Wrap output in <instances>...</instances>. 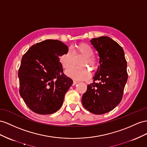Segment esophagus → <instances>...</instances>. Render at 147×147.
I'll return each instance as SVG.
<instances>
[{
	"label": "esophagus",
	"instance_id": "34e87169",
	"mask_svg": "<svg viewBox=\"0 0 147 147\" xmlns=\"http://www.w3.org/2000/svg\"><path fill=\"white\" fill-rule=\"evenodd\" d=\"M77 83H78V82H77L76 81H73V86H74V85H76Z\"/></svg>",
	"mask_w": 147,
	"mask_h": 147
}]
</instances>
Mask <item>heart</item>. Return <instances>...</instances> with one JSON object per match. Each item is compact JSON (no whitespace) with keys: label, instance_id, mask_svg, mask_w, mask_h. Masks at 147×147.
Masks as SVG:
<instances>
[{"label":"heart","instance_id":"b5f03b06","mask_svg":"<svg viewBox=\"0 0 147 147\" xmlns=\"http://www.w3.org/2000/svg\"><path fill=\"white\" fill-rule=\"evenodd\" d=\"M94 50L86 43H80L75 45L71 50L59 56V60L64 69H67L73 62L74 56L81 55L83 56L78 67L72 66L66 71V74L74 80H85L90 77V72L86 66L91 67V70L96 69L98 66V59L93 55Z\"/></svg>","mask_w":147,"mask_h":147}]
</instances>
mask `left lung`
Returning <instances> with one entry per match:
<instances>
[{"label": "left lung", "instance_id": "left-lung-1", "mask_svg": "<svg viewBox=\"0 0 147 147\" xmlns=\"http://www.w3.org/2000/svg\"><path fill=\"white\" fill-rule=\"evenodd\" d=\"M91 42L99 53L100 66L82 97V104L88 111L99 115L114 109L121 101L128 78L127 61L123 48L111 38H95Z\"/></svg>", "mask_w": 147, "mask_h": 147}]
</instances>
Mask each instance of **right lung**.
Instances as JSON below:
<instances>
[{
    "label": "right lung",
    "instance_id": "add662e5",
    "mask_svg": "<svg viewBox=\"0 0 147 147\" xmlns=\"http://www.w3.org/2000/svg\"><path fill=\"white\" fill-rule=\"evenodd\" d=\"M68 51L61 41L46 40L24 55L18 76L19 92L30 110L38 114L58 111L73 80L63 73L59 56Z\"/></svg>",
    "mask_w": 147,
    "mask_h": 147
}]
</instances>
